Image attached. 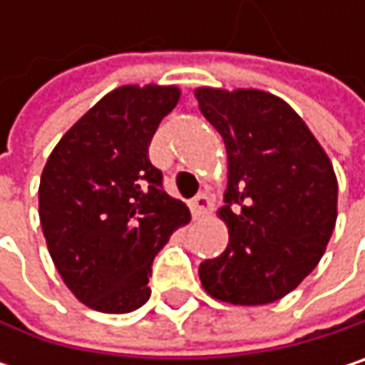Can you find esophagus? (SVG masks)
<instances>
[{
    "label": "esophagus",
    "instance_id": "34e87169",
    "mask_svg": "<svg viewBox=\"0 0 365 365\" xmlns=\"http://www.w3.org/2000/svg\"><path fill=\"white\" fill-rule=\"evenodd\" d=\"M209 211H211V198L205 192L196 194L192 198V213H194V217H200V215H205Z\"/></svg>",
    "mask_w": 365,
    "mask_h": 365
}]
</instances>
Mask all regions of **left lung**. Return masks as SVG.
I'll list each match as a JSON object with an SVG mask.
<instances>
[{
  "mask_svg": "<svg viewBox=\"0 0 365 365\" xmlns=\"http://www.w3.org/2000/svg\"><path fill=\"white\" fill-rule=\"evenodd\" d=\"M196 99L226 143L220 217L230 232L224 254L200 264V283L222 302H274L326 252L336 224L334 167L302 118L274 95L198 88Z\"/></svg>",
  "mask_w": 365,
  "mask_h": 365,
  "instance_id": "obj_1",
  "label": "left lung"
}]
</instances>
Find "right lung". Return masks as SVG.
Masks as SVG:
<instances>
[{
    "label": "right lung",
    "mask_w": 365,
    "mask_h": 365,
    "mask_svg": "<svg viewBox=\"0 0 365 365\" xmlns=\"http://www.w3.org/2000/svg\"><path fill=\"white\" fill-rule=\"evenodd\" d=\"M175 86H120L56 143L39 182V222L65 285L101 313H130L150 298L152 262L190 222L150 163Z\"/></svg>",
    "instance_id": "add662e5"
}]
</instances>
